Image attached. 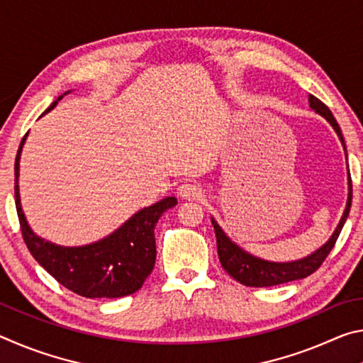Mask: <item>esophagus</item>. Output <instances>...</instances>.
I'll return each mask as SVG.
<instances>
[{"label": "esophagus", "instance_id": "esophagus-1", "mask_svg": "<svg viewBox=\"0 0 363 363\" xmlns=\"http://www.w3.org/2000/svg\"><path fill=\"white\" fill-rule=\"evenodd\" d=\"M177 194L184 200H199L201 196V187L194 182H184L177 189Z\"/></svg>", "mask_w": 363, "mask_h": 363}]
</instances>
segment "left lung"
<instances>
[{
	"mask_svg": "<svg viewBox=\"0 0 363 363\" xmlns=\"http://www.w3.org/2000/svg\"><path fill=\"white\" fill-rule=\"evenodd\" d=\"M309 107L330 123V126L333 128L335 133L337 134V138H340L344 153H346V158H347V150H346V144H344L341 128L335 120L333 113L330 112V108L312 94H309ZM347 171H349V167H347ZM347 186H349V192H347L346 210H344L340 224L336 225L333 235L328 238L327 243L322 245V247L315 250L314 253L303 257V259L275 262V261H267V259H262V257L253 256L251 253H248V251H245L242 247H238L235 242H232L230 237L223 230V227L218 224V220L211 218L214 232H216L218 256H219L220 266H223V269L230 275L232 279L240 281L242 285L256 286V288L281 285V284H286V281L306 279L307 275L314 274L315 270L322 266V262L325 261V257L330 255V251L333 250L337 237H340L341 233L342 225L349 216V211H351L352 181H351V174L349 173H347Z\"/></svg>",
	"mask_w": 363,
	"mask_h": 363,
	"instance_id": "left-lung-1",
	"label": "left lung"
}]
</instances>
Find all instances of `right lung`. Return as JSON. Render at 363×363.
Segmentation results:
<instances>
[{
	"mask_svg": "<svg viewBox=\"0 0 363 363\" xmlns=\"http://www.w3.org/2000/svg\"><path fill=\"white\" fill-rule=\"evenodd\" d=\"M67 91L65 94H69ZM59 96L45 113L57 106ZM43 113V115H45ZM28 134V133H27ZM23 136L16 157V208L22 237L40 266L60 285L84 298H121L136 293L149 277L157 259L155 225L162 214L177 205L176 196L157 201L133 216L110 235L83 247H60L36 235L22 210L19 194V163Z\"/></svg>",
	"mask_w": 363,
	"mask_h": 363,
	"instance_id": "1",
	"label": "right lung"
}]
</instances>
